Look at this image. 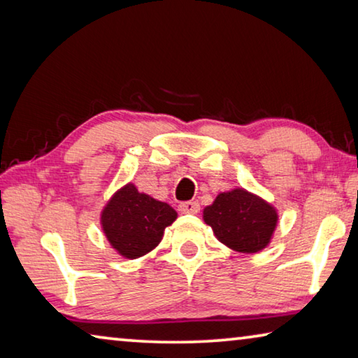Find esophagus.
<instances>
[{
	"mask_svg": "<svg viewBox=\"0 0 358 358\" xmlns=\"http://www.w3.org/2000/svg\"><path fill=\"white\" fill-rule=\"evenodd\" d=\"M178 210L185 215H197L199 210H201V205H199V202L187 201V202H181L178 205Z\"/></svg>",
	"mask_w": 358,
	"mask_h": 358,
	"instance_id": "34e87169",
	"label": "esophagus"
}]
</instances>
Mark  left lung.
I'll return each mask as SVG.
<instances>
[{
	"mask_svg": "<svg viewBox=\"0 0 358 358\" xmlns=\"http://www.w3.org/2000/svg\"><path fill=\"white\" fill-rule=\"evenodd\" d=\"M216 238L238 252H257L270 243L278 215L270 203L245 189L221 192L203 210Z\"/></svg>",
	"mask_w": 358,
	"mask_h": 358,
	"instance_id": "1",
	"label": "left lung"
}]
</instances>
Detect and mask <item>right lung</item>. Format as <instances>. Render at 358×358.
Wrapping results in <instances>:
<instances>
[{
    "instance_id": "obj_1",
    "label": "right lung",
    "mask_w": 358,
    "mask_h": 358,
    "mask_svg": "<svg viewBox=\"0 0 358 358\" xmlns=\"http://www.w3.org/2000/svg\"><path fill=\"white\" fill-rule=\"evenodd\" d=\"M177 220L171 205L126 185L110 199L101 215L107 240L121 256L137 259L159 245L164 229Z\"/></svg>"
}]
</instances>
